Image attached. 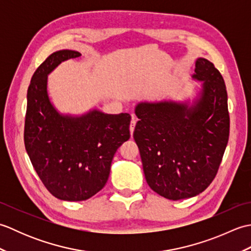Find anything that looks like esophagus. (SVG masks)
I'll list each match as a JSON object with an SVG mask.
<instances>
[{"instance_id": "1", "label": "esophagus", "mask_w": 251, "mask_h": 251, "mask_svg": "<svg viewBox=\"0 0 251 251\" xmlns=\"http://www.w3.org/2000/svg\"><path fill=\"white\" fill-rule=\"evenodd\" d=\"M136 123H137V121H136V119H135V116L132 115V120H131V122H130V127H129V129H130V135H131V136H132V134H134Z\"/></svg>"}]
</instances>
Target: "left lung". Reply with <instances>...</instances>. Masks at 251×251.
Wrapping results in <instances>:
<instances>
[{
    "label": "left lung",
    "instance_id": "8db88e82",
    "mask_svg": "<svg viewBox=\"0 0 251 251\" xmlns=\"http://www.w3.org/2000/svg\"><path fill=\"white\" fill-rule=\"evenodd\" d=\"M193 77L202 82L193 104L163 100L138 103L134 139L149 186L178 201L201 193L219 169L230 135L227 93L221 73L205 58Z\"/></svg>",
    "mask_w": 251,
    "mask_h": 251
}]
</instances>
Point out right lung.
Instances as JSON below:
<instances>
[{
  "instance_id": "1",
  "label": "right lung",
  "mask_w": 251,
  "mask_h": 251,
  "mask_svg": "<svg viewBox=\"0 0 251 251\" xmlns=\"http://www.w3.org/2000/svg\"><path fill=\"white\" fill-rule=\"evenodd\" d=\"M75 50H58L36 69L26 94L25 147L50 194L62 201L88 200L103 188L115 152L129 139L128 113L92 110L81 116L60 114L47 94V75Z\"/></svg>"
}]
</instances>
